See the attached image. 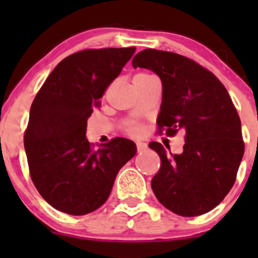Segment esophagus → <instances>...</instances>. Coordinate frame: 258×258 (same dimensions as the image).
<instances>
[{
	"instance_id": "34e87169",
	"label": "esophagus",
	"mask_w": 258,
	"mask_h": 258,
	"mask_svg": "<svg viewBox=\"0 0 258 258\" xmlns=\"http://www.w3.org/2000/svg\"><path fill=\"white\" fill-rule=\"evenodd\" d=\"M136 147H137V151H139V152H144L145 150H147V145L144 144V142H137Z\"/></svg>"
}]
</instances>
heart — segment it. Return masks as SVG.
<instances>
[{"mask_svg":"<svg viewBox=\"0 0 258 258\" xmlns=\"http://www.w3.org/2000/svg\"><path fill=\"white\" fill-rule=\"evenodd\" d=\"M148 76L147 74H139L136 75L135 77H146ZM141 124L136 123V122H131V123H128L126 126V132H128L130 135H134V136H137V135L141 134Z\"/></svg>","mask_w":258,"mask_h":258,"instance_id":"heart-1","label":"heart"}]
</instances>
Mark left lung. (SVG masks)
Here are the masks:
<instances>
[{
    "label": "left lung",
    "instance_id": "left-lung-1",
    "mask_svg": "<svg viewBox=\"0 0 258 258\" xmlns=\"http://www.w3.org/2000/svg\"><path fill=\"white\" fill-rule=\"evenodd\" d=\"M132 66L152 70L162 81L158 132H184L179 155L160 142L148 145L161 158L153 194L179 216L209 212L232 188L244 152L241 119L227 90L212 72L175 52L144 49Z\"/></svg>",
    "mask_w": 258,
    "mask_h": 258
}]
</instances>
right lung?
I'll return each instance as SVG.
<instances>
[{
	"mask_svg": "<svg viewBox=\"0 0 258 258\" xmlns=\"http://www.w3.org/2000/svg\"><path fill=\"white\" fill-rule=\"evenodd\" d=\"M136 47L88 48L62 59L40 88L30 110L25 150L30 176L43 200L74 216L97 210L114 178L136 155V145L116 137L95 148L87 119Z\"/></svg>",
	"mask_w": 258,
	"mask_h": 258,
	"instance_id": "right-lung-1",
	"label": "right lung"
}]
</instances>
